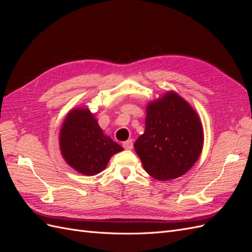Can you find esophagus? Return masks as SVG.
<instances>
[{"instance_id": "obj_1", "label": "esophagus", "mask_w": 252, "mask_h": 252, "mask_svg": "<svg viewBox=\"0 0 252 252\" xmlns=\"http://www.w3.org/2000/svg\"><path fill=\"white\" fill-rule=\"evenodd\" d=\"M123 147H124V149H126V150L132 149V147H133L132 141H131V140H128V141H126V142H123Z\"/></svg>"}]
</instances>
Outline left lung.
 I'll return each instance as SVG.
<instances>
[{
	"label": "left lung",
	"instance_id": "8db88e82",
	"mask_svg": "<svg viewBox=\"0 0 252 252\" xmlns=\"http://www.w3.org/2000/svg\"><path fill=\"white\" fill-rule=\"evenodd\" d=\"M204 143L201 120L173 91L147 105L145 131L134 143L143 167L158 181L177 179L199 158Z\"/></svg>",
	"mask_w": 252,
	"mask_h": 252
}]
</instances>
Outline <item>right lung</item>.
I'll use <instances>...</instances> for the list:
<instances>
[{
	"instance_id": "add662e5",
	"label": "right lung",
	"mask_w": 252,
	"mask_h": 252,
	"mask_svg": "<svg viewBox=\"0 0 252 252\" xmlns=\"http://www.w3.org/2000/svg\"><path fill=\"white\" fill-rule=\"evenodd\" d=\"M60 148L66 163L85 175L100 173L110 158L123 150L103 133L88 108L68 112L60 131Z\"/></svg>"
}]
</instances>
